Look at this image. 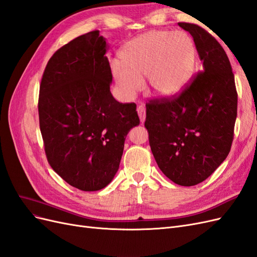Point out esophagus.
I'll list each match as a JSON object with an SVG mask.
<instances>
[{"mask_svg": "<svg viewBox=\"0 0 257 257\" xmlns=\"http://www.w3.org/2000/svg\"><path fill=\"white\" fill-rule=\"evenodd\" d=\"M137 113L139 115V119H141V122L144 123L146 120V107L144 105H141L137 107Z\"/></svg>", "mask_w": 257, "mask_h": 257, "instance_id": "obj_1", "label": "esophagus"}]
</instances>
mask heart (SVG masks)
Segmentation results:
<instances>
[{"label":"heart","mask_w":257,"mask_h":257,"mask_svg":"<svg viewBox=\"0 0 257 257\" xmlns=\"http://www.w3.org/2000/svg\"><path fill=\"white\" fill-rule=\"evenodd\" d=\"M119 63L111 66L113 79L122 94L131 98L143 89L159 96H174L190 82L195 67V49L183 32L151 31L123 46Z\"/></svg>","instance_id":"1"}]
</instances>
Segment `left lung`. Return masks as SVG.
Instances as JSON below:
<instances>
[{
    "instance_id": "8db88e82",
    "label": "left lung",
    "mask_w": 257,
    "mask_h": 257,
    "mask_svg": "<svg viewBox=\"0 0 257 257\" xmlns=\"http://www.w3.org/2000/svg\"><path fill=\"white\" fill-rule=\"evenodd\" d=\"M178 25L192 35L203 69L178 95L150 99L145 126L163 174L176 184L192 186L206 180L227 158L238 94L220 43L197 25Z\"/></svg>"
}]
</instances>
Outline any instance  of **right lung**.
Here are the masks:
<instances>
[{
	"label": "right lung",
	"instance_id": "right-lung-1",
	"mask_svg": "<svg viewBox=\"0 0 257 257\" xmlns=\"http://www.w3.org/2000/svg\"><path fill=\"white\" fill-rule=\"evenodd\" d=\"M107 44L98 31L76 37L53 53L40 85L38 115L45 153L69 185L98 191L119 169L124 141L139 124L135 103L110 92Z\"/></svg>",
	"mask_w": 257,
	"mask_h": 257
}]
</instances>
